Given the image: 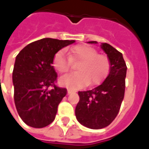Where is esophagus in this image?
I'll list each match as a JSON object with an SVG mask.
<instances>
[{
    "label": "esophagus",
    "instance_id": "34e87169",
    "mask_svg": "<svg viewBox=\"0 0 149 149\" xmlns=\"http://www.w3.org/2000/svg\"><path fill=\"white\" fill-rule=\"evenodd\" d=\"M73 93V91L72 90V89H68V95H70Z\"/></svg>",
    "mask_w": 149,
    "mask_h": 149
}]
</instances>
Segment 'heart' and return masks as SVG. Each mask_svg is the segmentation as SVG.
Masks as SVG:
<instances>
[{
	"instance_id": "heart-1",
	"label": "heart",
	"mask_w": 149,
	"mask_h": 149,
	"mask_svg": "<svg viewBox=\"0 0 149 149\" xmlns=\"http://www.w3.org/2000/svg\"><path fill=\"white\" fill-rule=\"evenodd\" d=\"M80 61L77 66V72L67 74L60 78L62 86L70 88H81L87 85L100 83L109 71V61L106 56L98 54L96 49L86 45L72 48L69 57L64 50L56 52L52 60V65L60 73H65L70 68L72 62Z\"/></svg>"
}]
</instances>
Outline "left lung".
<instances>
[{"mask_svg":"<svg viewBox=\"0 0 149 149\" xmlns=\"http://www.w3.org/2000/svg\"><path fill=\"white\" fill-rule=\"evenodd\" d=\"M100 48L109 60V73L97 87L78 92L80 100L75 109L79 123L92 129L105 128L113 121L125 96L127 66L122 53L107 43H101Z\"/></svg>","mask_w":149,"mask_h":149,"instance_id":"obj_1","label":"left lung"}]
</instances>
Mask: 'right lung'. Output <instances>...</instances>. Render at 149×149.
Listing matches in <instances>:
<instances>
[{
  "mask_svg": "<svg viewBox=\"0 0 149 149\" xmlns=\"http://www.w3.org/2000/svg\"><path fill=\"white\" fill-rule=\"evenodd\" d=\"M74 42L43 38L25 46L17 56L13 72L15 105L29 126L44 128L54 120L67 89L54 84L57 75L52 60L59 50Z\"/></svg>",
  "mask_w": 149,
  "mask_h": 149,
  "instance_id": "obj_1",
  "label": "right lung"
}]
</instances>
